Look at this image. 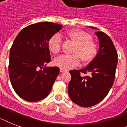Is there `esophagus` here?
<instances>
[{
	"instance_id": "obj_1",
	"label": "esophagus",
	"mask_w": 127,
	"mask_h": 127,
	"mask_svg": "<svg viewBox=\"0 0 127 127\" xmlns=\"http://www.w3.org/2000/svg\"><path fill=\"white\" fill-rule=\"evenodd\" d=\"M60 72H61V73H63V72H67V70H64V69H63V68H60Z\"/></svg>"
}]
</instances>
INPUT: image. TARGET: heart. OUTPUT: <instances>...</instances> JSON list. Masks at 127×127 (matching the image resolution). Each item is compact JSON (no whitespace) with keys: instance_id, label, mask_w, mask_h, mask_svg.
I'll return each instance as SVG.
<instances>
[{"instance_id":"obj_1","label":"heart","mask_w":127,"mask_h":127,"mask_svg":"<svg viewBox=\"0 0 127 127\" xmlns=\"http://www.w3.org/2000/svg\"><path fill=\"white\" fill-rule=\"evenodd\" d=\"M66 38L75 44L72 53L70 55H63L54 60V64L60 68L70 69L78 65L80 58L84 63H88L93 60L97 54V46L92 41L90 34L81 30L75 29L68 31L65 34ZM61 38L59 35L55 34L48 40L49 50L53 54H57L61 50Z\"/></svg>"}]
</instances>
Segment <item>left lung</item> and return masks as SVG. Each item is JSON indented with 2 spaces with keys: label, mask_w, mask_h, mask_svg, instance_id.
Segmentation results:
<instances>
[{
  "label": "left lung",
  "mask_w": 127,
  "mask_h": 127,
  "mask_svg": "<svg viewBox=\"0 0 127 127\" xmlns=\"http://www.w3.org/2000/svg\"><path fill=\"white\" fill-rule=\"evenodd\" d=\"M97 30L95 34L99 40L97 54L88 66L81 70H70L72 79L68 84V94L73 103L83 107H90L100 103L112 87L118 64V53L106 33ZM81 73H89L83 77Z\"/></svg>",
  "instance_id": "1"
}]
</instances>
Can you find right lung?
Instances as JSON below:
<instances>
[{
	"label": "right lung",
	"instance_id": "1",
	"mask_svg": "<svg viewBox=\"0 0 127 127\" xmlns=\"http://www.w3.org/2000/svg\"><path fill=\"white\" fill-rule=\"evenodd\" d=\"M62 26L49 22L31 24L13 41L9 53V79L15 92L27 101L46 97L59 73L58 67H47L46 64L51 61L49 39Z\"/></svg>",
	"mask_w": 127,
	"mask_h": 127
}]
</instances>
